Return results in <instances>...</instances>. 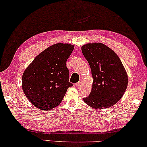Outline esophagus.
Returning a JSON list of instances; mask_svg holds the SVG:
<instances>
[{"instance_id":"esophagus-1","label":"esophagus","mask_w":147,"mask_h":147,"mask_svg":"<svg viewBox=\"0 0 147 147\" xmlns=\"http://www.w3.org/2000/svg\"><path fill=\"white\" fill-rule=\"evenodd\" d=\"M82 84H83V81L81 80V79H80V80H79L78 82L76 84V86H81V85H82Z\"/></svg>"}]
</instances>
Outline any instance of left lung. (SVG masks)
<instances>
[{
	"label": "left lung",
	"mask_w": 147,
	"mask_h": 147,
	"mask_svg": "<svg viewBox=\"0 0 147 147\" xmlns=\"http://www.w3.org/2000/svg\"><path fill=\"white\" fill-rule=\"evenodd\" d=\"M93 78L86 104L101 109L113 106L121 99L128 86L126 71L118 55L102 43H89L81 47Z\"/></svg>",
	"instance_id": "8db88e82"
}]
</instances>
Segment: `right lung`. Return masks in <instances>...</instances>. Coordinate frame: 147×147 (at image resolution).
<instances>
[{"mask_svg": "<svg viewBox=\"0 0 147 147\" xmlns=\"http://www.w3.org/2000/svg\"><path fill=\"white\" fill-rule=\"evenodd\" d=\"M73 45H52L36 57L24 71L22 88L30 102L41 110L49 111L61 103L69 86L66 61Z\"/></svg>", "mask_w": 147, "mask_h": 147, "instance_id": "add662e5", "label": "right lung"}]
</instances>
